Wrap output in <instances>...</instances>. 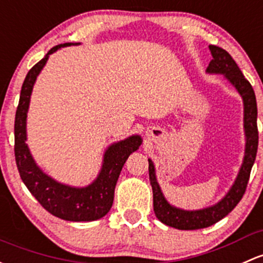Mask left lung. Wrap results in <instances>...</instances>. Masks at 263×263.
<instances>
[{
	"label": "left lung",
	"instance_id": "left-lung-1",
	"mask_svg": "<svg viewBox=\"0 0 263 263\" xmlns=\"http://www.w3.org/2000/svg\"><path fill=\"white\" fill-rule=\"evenodd\" d=\"M209 50L213 59L206 68L208 73L224 74L232 84L236 87L239 95L243 98L245 104V131L247 142H246V155L241 170L237 176L236 182L232 189L222 200L215 205L201 211H182L175 206H171L166 199L162 195L161 189L156 181L155 176V167L151 160H148V176H150L151 186L154 193V212L157 219L168 227H174L176 229H200L213 226L218 220L223 219L229 212L234 209V206L239 203L247 187L250 174L252 170L256 160L257 147H258V129H257V103L256 96L253 92L252 85L245 78L241 69L236 64L233 58L224 49L211 45Z\"/></svg>",
	"mask_w": 263,
	"mask_h": 263
}]
</instances>
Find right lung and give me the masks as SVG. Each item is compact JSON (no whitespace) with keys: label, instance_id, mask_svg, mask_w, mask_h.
Instances as JSON below:
<instances>
[{"label":"right lung","instance_id":"right-lung-1","mask_svg":"<svg viewBox=\"0 0 263 263\" xmlns=\"http://www.w3.org/2000/svg\"><path fill=\"white\" fill-rule=\"evenodd\" d=\"M69 45L71 43L60 44L50 49L40 62L30 69L25 78L15 117V159L22 181L44 209L64 220L90 222L104 217L109 212L121 170L129 155L139 148L141 139L140 136H131L109 146L104 154L103 166L98 178L85 187H71L60 184L36 166L25 142L30 96L36 77L48 62L49 55L59 48Z\"/></svg>","mask_w":263,"mask_h":263}]
</instances>
